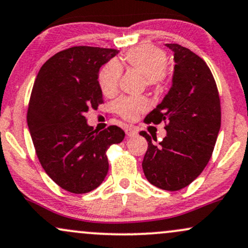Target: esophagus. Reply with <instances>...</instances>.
<instances>
[{
	"instance_id": "obj_1",
	"label": "esophagus",
	"mask_w": 248,
	"mask_h": 248,
	"mask_svg": "<svg viewBox=\"0 0 248 248\" xmlns=\"http://www.w3.org/2000/svg\"><path fill=\"white\" fill-rule=\"evenodd\" d=\"M124 132H126V135H127L128 137L135 136L136 134H137L136 128H134V127H127V128H126V130H124Z\"/></svg>"
}]
</instances>
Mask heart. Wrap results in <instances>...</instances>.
Masks as SVG:
<instances>
[{"mask_svg": "<svg viewBox=\"0 0 248 248\" xmlns=\"http://www.w3.org/2000/svg\"><path fill=\"white\" fill-rule=\"evenodd\" d=\"M166 53L154 45L143 44L134 47L124 54L121 61H109L100 68L98 83L100 90L107 97L118 92L121 77V64L137 71L143 77V82L149 88L160 90L168 84L170 74L166 67ZM148 100L144 97L121 98L116 101L115 111L124 120H135L140 113L147 111Z\"/></svg>", "mask_w": 248, "mask_h": 248, "instance_id": "heart-1", "label": "heart"}]
</instances>
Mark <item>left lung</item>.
Here are the masks:
<instances>
[{"mask_svg":"<svg viewBox=\"0 0 248 248\" xmlns=\"http://www.w3.org/2000/svg\"><path fill=\"white\" fill-rule=\"evenodd\" d=\"M174 54L172 86L162 103L145 116V124H166V136L154 144L148 141L142 162L145 178L154 186L179 190L201 174L211 155L220 128V101L213 74L192 50L166 44Z\"/></svg>","mask_w":248,"mask_h":248,"instance_id":"1","label":"left lung"}]
</instances>
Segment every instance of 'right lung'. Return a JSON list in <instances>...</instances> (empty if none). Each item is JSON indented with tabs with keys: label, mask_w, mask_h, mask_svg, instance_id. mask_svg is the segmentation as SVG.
Instances as JSON below:
<instances>
[{
	"label": "right lung",
	"mask_w": 248,
	"mask_h": 248,
	"mask_svg": "<svg viewBox=\"0 0 248 248\" xmlns=\"http://www.w3.org/2000/svg\"><path fill=\"white\" fill-rule=\"evenodd\" d=\"M119 50L75 46L45 62L34 80L28 126L38 159L61 188L84 194L108 172L106 151L124 139L118 126L95 132L84 114L103 104L98 74Z\"/></svg>",
	"instance_id": "1"
}]
</instances>
